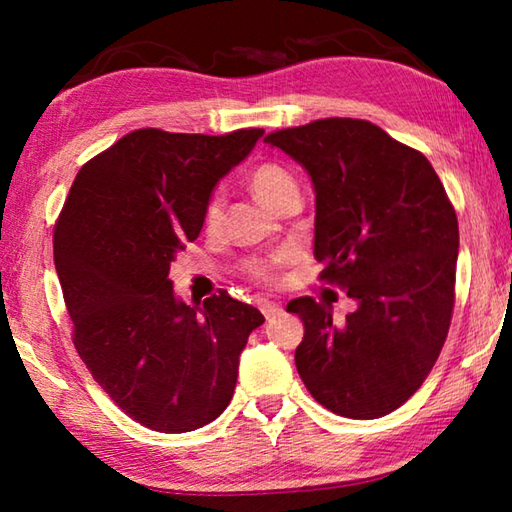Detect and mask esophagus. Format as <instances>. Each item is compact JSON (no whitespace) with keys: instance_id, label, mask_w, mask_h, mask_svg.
I'll return each instance as SVG.
<instances>
[{"instance_id":"1","label":"esophagus","mask_w":512,"mask_h":512,"mask_svg":"<svg viewBox=\"0 0 512 512\" xmlns=\"http://www.w3.org/2000/svg\"><path fill=\"white\" fill-rule=\"evenodd\" d=\"M259 309H262V314H264L266 320L282 314V305H277V302H271V300H264L262 305H259Z\"/></svg>"}]
</instances>
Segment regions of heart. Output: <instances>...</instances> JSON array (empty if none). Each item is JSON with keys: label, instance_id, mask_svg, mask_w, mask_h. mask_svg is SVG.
<instances>
[{"label": "heart", "instance_id": "heart-1", "mask_svg": "<svg viewBox=\"0 0 512 512\" xmlns=\"http://www.w3.org/2000/svg\"><path fill=\"white\" fill-rule=\"evenodd\" d=\"M250 189H253L255 196L259 198V203L266 205L268 210H275L282 198L298 192V185H296V178H293L282 164L264 162L250 173ZM203 221L207 230L212 232L219 230V225L223 221L221 194H214L210 201H207ZM271 271H273V262H266V259H253V262H248V273L257 277V280H268V277H271Z\"/></svg>", "mask_w": 512, "mask_h": 512}]
</instances>
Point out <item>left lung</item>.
I'll use <instances>...</instances> for the list:
<instances>
[{"label":"left lung","mask_w":512,"mask_h":512,"mask_svg":"<svg viewBox=\"0 0 512 512\" xmlns=\"http://www.w3.org/2000/svg\"><path fill=\"white\" fill-rule=\"evenodd\" d=\"M316 194L314 257L323 280L348 287L357 309L296 298L305 323L296 368L325 409L354 420L388 415L418 391L447 339L458 221L422 153L361 119H318L271 133Z\"/></svg>","instance_id":"1"}]
</instances>
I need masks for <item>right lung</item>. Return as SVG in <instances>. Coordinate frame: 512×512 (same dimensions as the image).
Listing matches in <instances>:
<instances>
[{
    "label": "right lung",
    "mask_w": 512,
    "mask_h": 512,
    "mask_svg": "<svg viewBox=\"0 0 512 512\" xmlns=\"http://www.w3.org/2000/svg\"><path fill=\"white\" fill-rule=\"evenodd\" d=\"M262 135L133 131L83 164L60 212L54 264L76 350L110 400L153 431L219 418L248 336L264 323L228 291L187 305L169 280L173 259L201 235L219 180Z\"/></svg>",
    "instance_id": "add662e5"
}]
</instances>
